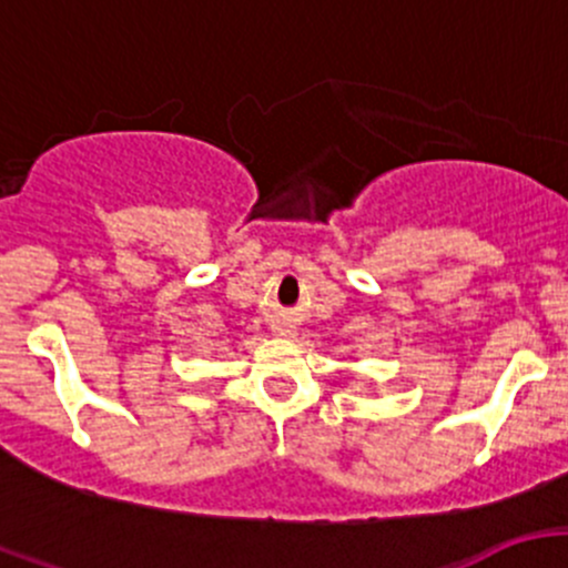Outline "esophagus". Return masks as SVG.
I'll return each instance as SVG.
<instances>
[{"mask_svg": "<svg viewBox=\"0 0 568 568\" xmlns=\"http://www.w3.org/2000/svg\"><path fill=\"white\" fill-rule=\"evenodd\" d=\"M274 332H277V335H291L294 329H291L288 324H280V326H274Z\"/></svg>", "mask_w": 568, "mask_h": 568, "instance_id": "34e87169", "label": "esophagus"}]
</instances>
